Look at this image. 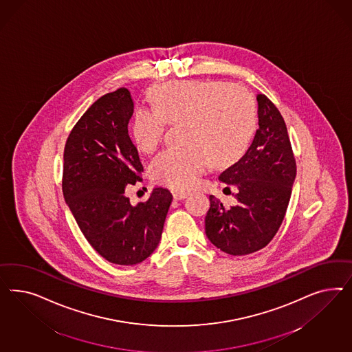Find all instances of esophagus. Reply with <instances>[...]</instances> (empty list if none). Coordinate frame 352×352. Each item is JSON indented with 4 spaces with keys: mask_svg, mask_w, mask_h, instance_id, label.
<instances>
[{
    "mask_svg": "<svg viewBox=\"0 0 352 352\" xmlns=\"http://www.w3.org/2000/svg\"><path fill=\"white\" fill-rule=\"evenodd\" d=\"M173 196H174L175 200H183V199H186L188 196V192L175 191L173 193Z\"/></svg>",
    "mask_w": 352,
    "mask_h": 352,
    "instance_id": "34e87169",
    "label": "esophagus"
}]
</instances>
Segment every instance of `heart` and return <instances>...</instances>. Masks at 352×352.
<instances>
[{"instance_id": "1", "label": "heart", "mask_w": 352, "mask_h": 352, "mask_svg": "<svg viewBox=\"0 0 352 352\" xmlns=\"http://www.w3.org/2000/svg\"><path fill=\"white\" fill-rule=\"evenodd\" d=\"M155 108H138L133 137L144 153L160 146L168 124L186 122V148H169L151 162L152 179L188 190L208 168H228L249 148L256 129V106L244 87L223 81H174L152 93Z\"/></svg>"}]
</instances>
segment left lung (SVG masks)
<instances>
[{
  "label": "left lung",
  "mask_w": 352,
  "mask_h": 352,
  "mask_svg": "<svg viewBox=\"0 0 352 352\" xmlns=\"http://www.w3.org/2000/svg\"><path fill=\"white\" fill-rule=\"evenodd\" d=\"M256 102L259 128L250 147L219 175V181L237 188V204L224 208L210 195L205 217L208 239L231 256L254 253L274 239L287 213L297 174L284 118L266 96L258 94Z\"/></svg>",
  "instance_id": "8db88e82"
}]
</instances>
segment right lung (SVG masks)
Here are the masks:
<instances>
[{"instance_id":"add662e5","label":"right lung","mask_w":352,"mask_h":352,"mask_svg":"<svg viewBox=\"0 0 352 352\" xmlns=\"http://www.w3.org/2000/svg\"><path fill=\"white\" fill-rule=\"evenodd\" d=\"M133 112L126 87L100 96L77 121L64 147V200L89 244L121 266L140 263L155 252L173 201L162 187L135 206L125 193L143 171L129 137Z\"/></svg>"}]
</instances>
